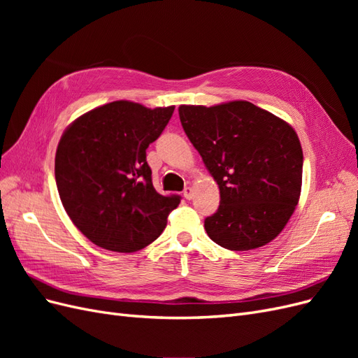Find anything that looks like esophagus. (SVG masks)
Segmentation results:
<instances>
[{
    "label": "esophagus",
    "instance_id": "obj_1",
    "mask_svg": "<svg viewBox=\"0 0 358 358\" xmlns=\"http://www.w3.org/2000/svg\"><path fill=\"white\" fill-rule=\"evenodd\" d=\"M192 196H194V192H192V188H191V187H187L185 189H183V197H185L187 200H191Z\"/></svg>",
    "mask_w": 358,
    "mask_h": 358
}]
</instances>
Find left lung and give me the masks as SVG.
Returning <instances> with one entry per match:
<instances>
[{
	"label": "left lung",
	"mask_w": 358,
	"mask_h": 358,
	"mask_svg": "<svg viewBox=\"0 0 358 358\" xmlns=\"http://www.w3.org/2000/svg\"><path fill=\"white\" fill-rule=\"evenodd\" d=\"M179 117L220 187V208L204 220L206 233L230 251L272 242L300 199L303 152L294 128L241 100L183 104Z\"/></svg>",
	"instance_id": "obj_1"
}]
</instances>
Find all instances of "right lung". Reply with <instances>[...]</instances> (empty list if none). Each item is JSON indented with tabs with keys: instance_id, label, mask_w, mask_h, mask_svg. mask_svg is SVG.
<instances>
[{
	"instance_id": "right-lung-1",
	"label": "right lung",
	"mask_w": 358,
	"mask_h": 358,
	"mask_svg": "<svg viewBox=\"0 0 358 358\" xmlns=\"http://www.w3.org/2000/svg\"><path fill=\"white\" fill-rule=\"evenodd\" d=\"M175 106L119 100L79 116L64 131L55 179L64 209L96 246L136 252L152 243L179 196L154 188L146 149L161 136Z\"/></svg>"
}]
</instances>
